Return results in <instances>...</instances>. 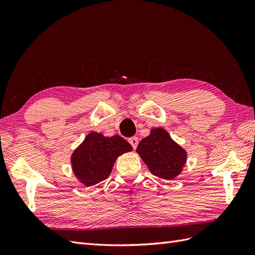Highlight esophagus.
Returning <instances> with one entry per match:
<instances>
[{"label":"esophagus","mask_w":255,"mask_h":255,"mask_svg":"<svg viewBox=\"0 0 255 255\" xmlns=\"http://www.w3.org/2000/svg\"><path fill=\"white\" fill-rule=\"evenodd\" d=\"M128 142H129L130 144H132L133 149H136V148H137V144H138V138H137L136 136L130 137L129 139H128Z\"/></svg>","instance_id":"esophagus-1"}]
</instances>
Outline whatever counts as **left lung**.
I'll use <instances>...</instances> for the list:
<instances>
[{
	"instance_id": "left-lung-1",
	"label": "left lung",
	"mask_w": 255,
	"mask_h": 255,
	"mask_svg": "<svg viewBox=\"0 0 255 255\" xmlns=\"http://www.w3.org/2000/svg\"><path fill=\"white\" fill-rule=\"evenodd\" d=\"M136 151L150 171L165 180L174 179L186 161V152L163 128H153L151 134L139 142Z\"/></svg>"
}]
</instances>
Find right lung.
I'll return each mask as SVG.
<instances>
[{"label":"right lung","mask_w":255,"mask_h":255,"mask_svg":"<svg viewBox=\"0 0 255 255\" xmlns=\"http://www.w3.org/2000/svg\"><path fill=\"white\" fill-rule=\"evenodd\" d=\"M129 151H132V145L121 136L104 137L92 132L73 153V172L82 183L92 186L106 180L116 158Z\"/></svg>","instance_id":"obj_1"}]
</instances>
